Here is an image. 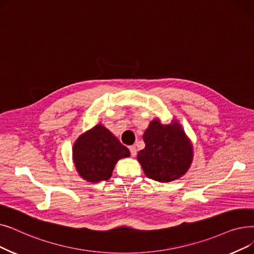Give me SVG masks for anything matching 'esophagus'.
<instances>
[{
  "instance_id": "obj_1",
  "label": "esophagus",
  "mask_w": 254,
  "mask_h": 254,
  "mask_svg": "<svg viewBox=\"0 0 254 254\" xmlns=\"http://www.w3.org/2000/svg\"><path fill=\"white\" fill-rule=\"evenodd\" d=\"M128 149H129V151H130V156H131V157H135L136 154H137V148H136L134 145H131V146L128 147Z\"/></svg>"
}]
</instances>
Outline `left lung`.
Instances as JSON below:
<instances>
[{"mask_svg": "<svg viewBox=\"0 0 254 254\" xmlns=\"http://www.w3.org/2000/svg\"><path fill=\"white\" fill-rule=\"evenodd\" d=\"M143 140L145 147L137 159L145 175L153 181L168 183L180 179L191 166L193 146L176 120L162 125L154 119L146 128Z\"/></svg>", "mask_w": 254, "mask_h": 254, "instance_id": "1", "label": "left lung"}]
</instances>
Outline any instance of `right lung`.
<instances>
[{
	"mask_svg": "<svg viewBox=\"0 0 254 254\" xmlns=\"http://www.w3.org/2000/svg\"><path fill=\"white\" fill-rule=\"evenodd\" d=\"M127 157H129V150L102 125L82 134L72 147L76 171L91 183L108 181L117 161Z\"/></svg>",
	"mask_w": 254,
	"mask_h": 254,
	"instance_id": "right-lung-1",
	"label": "right lung"
}]
</instances>
